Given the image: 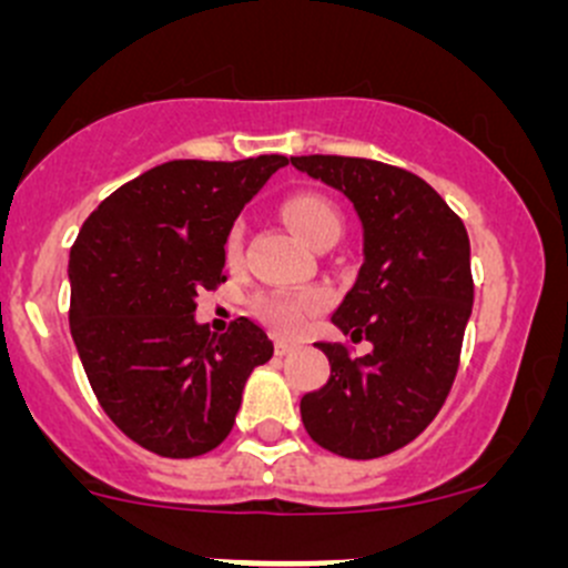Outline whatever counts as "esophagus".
I'll list each match as a JSON object with an SVG mask.
<instances>
[{
	"label": "esophagus",
	"mask_w": 568,
	"mask_h": 568,
	"mask_svg": "<svg viewBox=\"0 0 568 568\" xmlns=\"http://www.w3.org/2000/svg\"><path fill=\"white\" fill-rule=\"evenodd\" d=\"M291 352H296V343L283 341V337H277V341H274V354H277V357H285V354H291Z\"/></svg>",
	"instance_id": "obj_1"
}]
</instances>
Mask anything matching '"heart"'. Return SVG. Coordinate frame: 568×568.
I'll use <instances>...</instances> for the list:
<instances>
[{"label": "heart", "instance_id": "heart-1", "mask_svg": "<svg viewBox=\"0 0 568 568\" xmlns=\"http://www.w3.org/2000/svg\"><path fill=\"white\" fill-rule=\"evenodd\" d=\"M283 214L307 247L318 250L321 244L341 239V216H337L335 205L316 192H300L288 197L283 205ZM242 239L244 227L233 225V231L225 239V257L231 263H236L239 255H242ZM321 307H324V294L316 288L294 291V294L291 291H266L255 300L257 316L266 321L272 329L283 332V335L300 332L305 321L313 313H318Z\"/></svg>", "mask_w": 568, "mask_h": 568}]
</instances>
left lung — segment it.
I'll list each match as a JSON object with an SVG mask.
<instances>
[{
  "label": "left lung",
  "instance_id": "obj_1",
  "mask_svg": "<svg viewBox=\"0 0 568 568\" xmlns=\"http://www.w3.org/2000/svg\"><path fill=\"white\" fill-rule=\"evenodd\" d=\"M300 173L346 194L363 225V266L332 324L371 341L365 357L316 343L329 379L302 395L313 443L346 459L404 448L437 417L473 313L464 222L423 178L352 156H291Z\"/></svg>",
  "mask_w": 568,
  "mask_h": 568
}]
</instances>
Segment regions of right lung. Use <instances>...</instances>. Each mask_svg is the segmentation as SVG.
Masks as SVG:
<instances>
[{
	"label": "right lung",
	"mask_w": 568,
	"mask_h": 568,
	"mask_svg": "<svg viewBox=\"0 0 568 568\" xmlns=\"http://www.w3.org/2000/svg\"><path fill=\"white\" fill-rule=\"evenodd\" d=\"M288 159H175L112 192L68 261L71 335L95 398L145 450L192 459L231 434L242 393L274 354L236 318L197 324L200 291L225 283V239L244 205Z\"/></svg>",
	"instance_id": "obj_1"
}]
</instances>
